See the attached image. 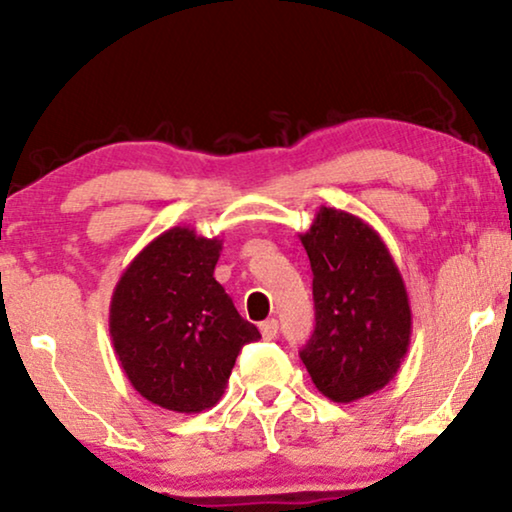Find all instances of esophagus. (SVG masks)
I'll return each mask as SVG.
<instances>
[{"mask_svg":"<svg viewBox=\"0 0 512 512\" xmlns=\"http://www.w3.org/2000/svg\"><path fill=\"white\" fill-rule=\"evenodd\" d=\"M260 332L264 339H274L278 335V320L276 318L264 320V323H260Z\"/></svg>","mask_w":512,"mask_h":512,"instance_id":"34e87169","label":"esophagus"}]
</instances>
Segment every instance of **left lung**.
Instances as JSON below:
<instances>
[{
    "instance_id": "8db88e82",
    "label": "left lung",
    "mask_w": 512,
    "mask_h": 512,
    "mask_svg": "<svg viewBox=\"0 0 512 512\" xmlns=\"http://www.w3.org/2000/svg\"><path fill=\"white\" fill-rule=\"evenodd\" d=\"M313 271L316 330L299 358L325 398L353 403L395 377L412 337L410 297L384 238L325 208L299 236Z\"/></svg>"
}]
</instances>
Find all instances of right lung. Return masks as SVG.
<instances>
[{
	"label": "right lung",
	"mask_w": 512,
	"mask_h": 512,
	"mask_svg": "<svg viewBox=\"0 0 512 512\" xmlns=\"http://www.w3.org/2000/svg\"><path fill=\"white\" fill-rule=\"evenodd\" d=\"M222 241L173 227L147 243L109 302V335L128 381L149 403L196 414L217 405L257 327L215 281Z\"/></svg>",
	"instance_id": "add662e5"
}]
</instances>
